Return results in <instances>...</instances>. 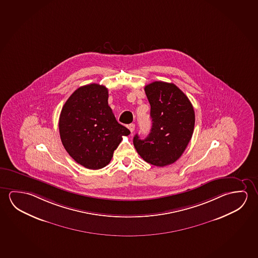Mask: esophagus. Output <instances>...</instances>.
I'll use <instances>...</instances> for the list:
<instances>
[{
  "label": "esophagus",
  "mask_w": 258,
  "mask_h": 258,
  "mask_svg": "<svg viewBox=\"0 0 258 258\" xmlns=\"http://www.w3.org/2000/svg\"><path fill=\"white\" fill-rule=\"evenodd\" d=\"M128 129H129V130L131 131L132 134H133L135 129V123H130V124L128 125Z\"/></svg>",
  "instance_id": "1"
}]
</instances>
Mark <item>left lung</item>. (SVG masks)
<instances>
[{
	"label": "left lung",
	"mask_w": 258,
	"mask_h": 258,
	"mask_svg": "<svg viewBox=\"0 0 258 258\" xmlns=\"http://www.w3.org/2000/svg\"><path fill=\"white\" fill-rule=\"evenodd\" d=\"M151 105L152 126L144 140L134 137V145L148 163L165 167L176 162L192 138L196 115L192 104L179 88L154 82L144 88Z\"/></svg>",
	"instance_id": "8db88e82"
}]
</instances>
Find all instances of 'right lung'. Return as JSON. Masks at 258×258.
Instances as JSON below:
<instances>
[{"instance_id": "right-lung-1", "label": "right lung", "mask_w": 258, "mask_h": 258, "mask_svg": "<svg viewBox=\"0 0 258 258\" xmlns=\"http://www.w3.org/2000/svg\"><path fill=\"white\" fill-rule=\"evenodd\" d=\"M107 99L106 87L92 83L75 90L61 108V143L77 163L89 169L106 167L122 137L130 135L116 121Z\"/></svg>"}]
</instances>
